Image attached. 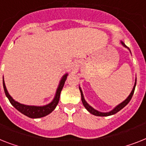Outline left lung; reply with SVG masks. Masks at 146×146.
<instances>
[{
    "mask_svg": "<svg viewBox=\"0 0 146 146\" xmlns=\"http://www.w3.org/2000/svg\"><path fill=\"white\" fill-rule=\"evenodd\" d=\"M121 44H123L124 46L126 47V45H125V44H124L122 42H121ZM136 84H137V79H136V81H135V84H134V86H133V90H132V92H131V94H130V96H128V97L127 98V99L125 100L123 102H121L120 104H119L118 106H116L115 108H114L113 110H111V111L108 112V113H102V112H99L98 111V110H95L94 108H92L91 106H90L89 104H88L87 103H86V102L85 101V99H84V95H83V92H82L81 90H80V94H81V101H82V103H83V104H84V106L85 107V108H86V110H87L88 111L90 112V113L93 114V115H97V116H108V115H113V114L116 113H118V112L119 111V110H121L122 108H124L125 107V106L127 105V104L129 103V102L131 101V99L132 98V96H133V92H134V90H135V86H136Z\"/></svg>",
    "mask_w": 146,
    "mask_h": 146,
    "instance_id": "obj_1",
    "label": "left lung"
}]
</instances>
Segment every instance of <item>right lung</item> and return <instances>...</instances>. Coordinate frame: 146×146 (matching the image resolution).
Wrapping results in <instances>:
<instances>
[{
    "label": "right lung",
    "mask_w": 146,
    "mask_h": 146,
    "mask_svg": "<svg viewBox=\"0 0 146 146\" xmlns=\"http://www.w3.org/2000/svg\"><path fill=\"white\" fill-rule=\"evenodd\" d=\"M68 74H66L63 75L62 78L60 80V85L58 86V89L56 90V96L54 97V100L52 102H50V104H47L45 106H42V107H37V106H28V105H25L22 104H20L19 102H15V100L13 99V98L9 96V94L7 92V88H6L5 84L3 80V90L5 92L6 96L8 98L9 102L14 107L16 110H18L19 112H21V113L24 115H27L28 117L32 118V119H37V118H41L45 115H48L51 112L55 109L56 105L58 104L59 100H60V92L62 91V87L64 86L65 81L66 80Z\"/></svg>",
    "instance_id": "obj_1"
}]
</instances>
